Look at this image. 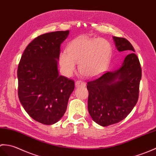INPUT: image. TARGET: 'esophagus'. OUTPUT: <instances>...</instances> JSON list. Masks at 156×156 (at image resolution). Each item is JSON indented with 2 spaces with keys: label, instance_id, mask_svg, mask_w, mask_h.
Masks as SVG:
<instances>
[{
  "label": "esophagus",
  "instance_id": "1",
  "mask_svg": "<svg viewBox=\"0 0 156 156\" xmlns=\"http://www.w3.org/2000/svg\"><path fill=\"white\" fill-rule=\"evenodd\" d=\"M75 85H76V87H85L86 83L84 81H81V80H78L75 82Z\"/></svg>",
  "mask_w": 156,
  "mask_h": 156
}]
</instances>
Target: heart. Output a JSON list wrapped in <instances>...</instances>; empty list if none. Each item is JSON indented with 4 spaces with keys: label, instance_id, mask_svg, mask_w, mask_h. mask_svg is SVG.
I'll use <instances>...</instances> for the list:
<instances>
[{
    "label": "heart",
    "instance_id": "obj_1",
    "mask_svg": "<svg viewBox=\"0 0 156 156\" xmlns=\"http://www.w3.org/2000/svg\"><path fill=\"white\" fill-rule=\"evenodd\" d=\"M112 52V44L105 39L80 36L69 43L67 52L60 54L59 64L67 76L73 74L75 63H79V71L83 75L96 77L107 70Z\"/></svg>",
    "mask_w": 156,
    "mask_h": 156
}]
</instances>
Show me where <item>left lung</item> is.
I'll return each instance as SVG.
<instances>
[{"instance_id": "1", "label": "left lung", "mask_w": 156, "mask_h": 156, "mask_svg": "<svg viewBox=\"0 0 156 156\" xmlns=\"http://www.w3.org/2000/svg\"><path fill=\"white\" fill-rule=\"evenodd\" d=\"M119 52L129 53L122 66L87 82L88 111L93 120L106 127L129 115L139 98L141 68L134 48L125 38L113 37Z\"/></svg>"}]
</instances>
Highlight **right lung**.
<instances>
[{
  "label": "right lung",
  "mask_w": 156,
  "mask_h": 156,
  "mask_svg": "<svg viewBox=\"0 0 156 156\" xmlns=\"http://www.w3.org/2000/svg\"><path fill=\"white\" fill-rule=\"evenodd\" d=\"M69 30L38 36L27 45L17 69L18 96L27 113L44 125L57 123L66 112L75 88L72 79L58 75L60 45Z\"/></svg>",
  "instance_id": "obj_1"
}]
</instances>
